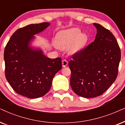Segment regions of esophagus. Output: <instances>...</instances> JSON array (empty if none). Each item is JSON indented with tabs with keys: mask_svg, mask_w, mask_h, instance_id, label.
<instances>
[{
	"mask_svg": "<svg viewBox=\"0 0 125 125\" xmlns=\"http://www.w3.org/2000/svg\"><path fill=\"white\" fill-rule=\"evenodd\" d=\"M62 66H63V67H66V66H67L68 62H67V60L64 59V60H63L62 62Z\"/></svg>",
	"mask_w": 125,
	"mask_h": 125,
	"instance_id": "1",
	"label": "esophagus"
}]
</instances>
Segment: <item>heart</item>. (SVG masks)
Returning <instances> with one entry per match:
<instances>
[{
    "mask_svg": "<svg viewBox=\"0 0 125 125\" xmlns=\"http://www.w3.org/2000/svg\"><path fill=\"white\" fill-rule=\"evenodd\" d=\"M87 37L84 34H81L78 28H73L60 31L56 35L55 44L59 49H66L70 47L71 53L79 51L86 44Z\"/></svg>",
    "mask_w": 125,
    "mask_h": 125,
    "instance_id": "1",
    "label": "heart"
}]
</instances>
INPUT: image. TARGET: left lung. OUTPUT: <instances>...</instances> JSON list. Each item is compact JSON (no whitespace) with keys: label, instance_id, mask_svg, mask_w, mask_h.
<instances>
[{"label":"left lung","instance_id":"8db88e82","mask_svg":"<svg viewBox=\"0 0 125 125\" xmlns=\"http://www.w3.org/2000/svg\"><path fill=\"white\" fill-rule=\"evenodd\" d=\"M93 24L97 30L94 41L75 53L69 63L71 89L88 98L101 95L115 81L121 56L112 33L101 24Z\"/></svg>","mask_w":125,"mask_h":125}]
</instances>
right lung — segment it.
Returning <instances> with one entry per match:
<instances>
[{
	"label": "right lung",
	"mask_w": 125,
	"mask_h": 125,
	"mask_svg": "<svg viewBox=\"0 0 125 125\" xmlns=\"http://www.w3.org/2000/svg\"><path fill=\"white\" fill-rule=\"evenodd\" d=\"M50 23L31 24L17 30L5 47V75L16 93L29 98L44 96L50 89L53 78L62 69L61 58L50 59L30 43L34 35Z\"/></svg>",
	"instance_id": "obj_1"
}]
</instances>
